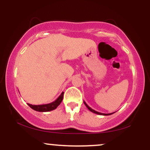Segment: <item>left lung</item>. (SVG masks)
Returning <instances> with one entry per match:
<instances>
[{
    "label": "left lung",
    "instance_id": "left-lung-1",
    "mask_svg": "<svg viewBox=\"0 0 150 150\" xmlns=\"http://www.w3.org/2000/svg\"><path fill=\"white\" fill-rule=\"evenodd\" d=\"M84 104H85V106H87V108H88V109L89 110V111H92V112H93V113H96V114H99V115H103V116H109V115H111V114H113V113H100V112H98V111H94V109H92V108H90L89 107V106H88V105H87V104H86V102L85 101H84Z\"/></svg>",
    "mask_w": 150,
    "mask_h": 150
}]
</instances>
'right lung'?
Instances as JSON below:
<instances>
[{"label": "right lung", "instance_id": "add662e5", "mask_svg": "<svg viewBox=\"0 0 150 150\" xmlns=\"http://www.w3.org/2000/svg\"><path fill=\"white\" fill-rule=\"evenodd\" d=\"M63 94H64V92H63L61 94V95H60L56 100L53 101V102L49 103V104L42 105H32L30 104H28V106H30V108H32V109L35 110V111H39V112H47V111H53V110L56 109V108L59 106L60 104H61V101H63Z\"/></svg>", "mask_w": 150, "mask_h": 150}]
</instances>
